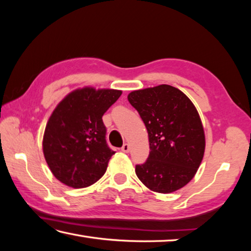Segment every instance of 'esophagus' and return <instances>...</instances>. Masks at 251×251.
Wrapping results in <instances>:
<instances>
[{"label":"esophagus","mask_w":251,"mask_h":251,"mask_svg":"<svg viewBox=\"0 0 251 251\" xmlns=\"http://www.w3.org/2000/svg\"><path fill=\"white\" fill-rule=\"evenodd\" d=\"M122 151H124V152H128L129 151V145L128 144H124V145L122 146Z\"/></svg>","instance_id":"1"}]
</instances>
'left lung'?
<instances>
[{"label": "left lung", "mask_w": 251, "mask_h": 251, "mask_svg": "<svg viewBox=\"0 0 251 251\" xmlns=\"http://www.w3.org/2000/svg\"><path fill=\"white\" fill-rule=\"evenodd\" d=\"M128 101L141 115L150 141V156L136 175L147 188L169 194L193 179L205 152V131L193 101L171 85L129 93Z\"/></svg>", "instance_id": "obj_1"}]
</instances>
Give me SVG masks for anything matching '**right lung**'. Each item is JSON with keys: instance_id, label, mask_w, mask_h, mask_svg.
<instances>
[{"instance_id": "obj_1", "label": "right lung", "mask_w": 251, "mask_h": 251, "mask_svg": "<svg viewBox=\"0 0 251 251\" xmlns=\"http://www.w3.org/2000/svg\"><path fill=\"white\" fill-rule=\"evenodd\" d=\"M122 91L77 88L57 104L43 136V154L56 179L72 188H85L104 175L115 151L106 144L101 117Z\"/></svg>"}]
</instances>
